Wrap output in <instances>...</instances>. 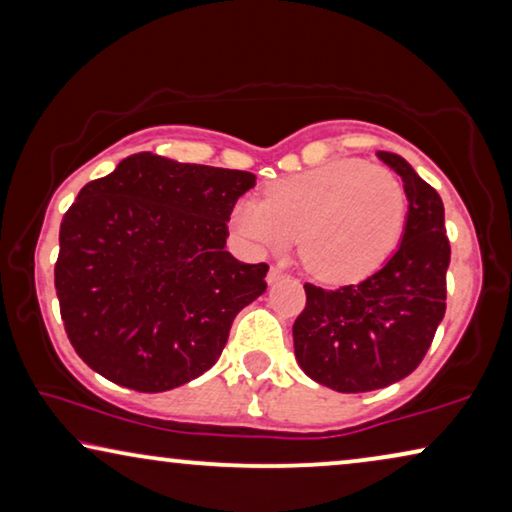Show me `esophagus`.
Returning a JSON list of instances; mask_svg holds the SVG:
<instances>
[{"label": "esophagus", "instance_id": "1", "mask_svg": "<svg viewBox=\"0 0 512 512\" xmlns=\"http://www.w3.org/2000/svg\"><path fill=\"white\" fill-rule=\"evenodd\" d=\"M283 278H285V271L278 269V266H271L269 273H266V283H269V285L278 283V280H283Z\"/></svg>", "mask_w": 512, "mask_h": 512}]
</instances>
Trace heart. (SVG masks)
<instances>
[{"mask_svg": "<svg viewBox=\"0 0 512 512\" xmlns=\"http://www.w3.org/2000/svg\"><path fill=\"white\" fill-rule=\"evenodd\" d=\"M408 220L406 187L390 169L331 160L280 178L264 201L241 199L232 225L250 246L285 250L299 236V257L325 283L369 278L397 250Z\"/></svg>", "mask_w": 512, "mask_h": 512, "instance_id": "b5f03b06", "label": "heart"}]
</instances>
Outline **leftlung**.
I'll use <instances>...</instances> for the list:
<instances>
[{
	"label": "left lung",
	"instance_id": "1",
	"mask_svg": "<svg viewBox=\"0 0 512 512\" xmlns=\"http://www.w3.org/2000/svg\"><path fill=\"white\" fill-rule=\"evenodd\" d=\"M380 160L408 194L403 241L383 269L357 285H304L306 308L294 320V355L308 378L336 392L387 387L413 373L445 315L450 241L438 192L394 153Z\"/></svg>",
	"mask_w": 512,
	"mask_h": 512
}]
</instances>
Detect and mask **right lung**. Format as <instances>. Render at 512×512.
I'll use <instances>...</instances> for the list:
<instances>
[{
	"mask_svg": "<svg viewBox=\"0 0 512 512\" xmlns=\"http://www.w3.org/2000/svg\"><path fill=\"white\" fill-rule=\"evenodd\" d=\"M250 171L122 160L78 192L60 225L55 290L78 357L136 392L181 387L218 362L241 308L266 290L269 264L225 250Z\"/></svg>",
	"mask_w": 512,
	"mask_h": 512,
	"instance_id": "add662e5",
	"label": "right lung"
}]
</instances>
